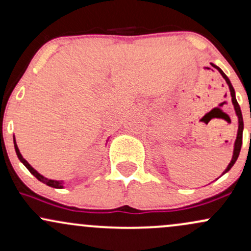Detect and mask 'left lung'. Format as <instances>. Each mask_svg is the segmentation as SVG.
<instances>
[{
    "label": "left lung",
    "instance_id": "1",
    "mask_svg": "<svg viewBox=\"0 0 251 251\" xmlns=\"http://www.w3.org/2000/svg\"><path fill=\"white\" fill-rule=\"evenodd\" d=\"M211 66L212 67H215L216 70H218V72L221 73V75L224 77V80H226L227 86H229V89H230V96H231V101H232V105H234V108H235V112H236V116L238 118V129H237V137H236V140H235V145H234V153H232V158H231V162L229 163V165L226 166V169L224 170L223 174L221 176H223L224 174H226L227 171H229L230 169L234 166V164L236 163V160H237L238 158V154H240V151H241V148H242V137H243V117H242V112H241V107L240 105H238L237 100H236V96H235V89L232 87L231 82H230L229 77H227L226 74H224V72L221 70L218 66L214 65V63L211 62ZM220 176V177H221Z\"/></svg>",
    "mask_w": 251,
    "mask_h": 251
}]
</instances>
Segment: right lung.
Listing matches in <instances>:
<instances>
[{"label": "right lung", "instance_id": "1", "mask_svg": "<svg viewBox=\"0 0 251 251\" xmlns=\"http://www.w3.org/2000/svg\"><path fill=\"white\" fill-rule=\"evenodd\" d=\"M14 148H15V151H16V154H17V158L20 159V162H21L27 168L28 170H29V172L33 176H35V177L39 179L40 181H42V183H45L46 185L48 186H51V188H55V189H63V185H65V181L63 180H54V179H48V178L43 177L42 175H40L39 172L36 171L35 169L33 168V166L30 165L29 163L27 162V160L25 159L24 157H22V154L20 153V150L19 148H17V144H16V140H15V137H14Z\"/></svg>", "mask_w": 251, "mask_h": 251}]
</instances>
